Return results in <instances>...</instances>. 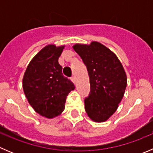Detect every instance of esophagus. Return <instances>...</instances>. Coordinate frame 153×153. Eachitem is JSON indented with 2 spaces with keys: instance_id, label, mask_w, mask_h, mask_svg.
Returning a JSON list of instances; mask_svg holds the SVG:
<instances>
[{
  "instance_id": "1",
  "label": "esophagus",
  "mask_w": 153,
  "mask_h": 153,
  "mask_svg": "<svg viewBox=\"0 0 153 153\" xmlns=\"http://www.w3.org/2000/svg\"><path fill=\"white\" fill-rule=\"evenodd\" d=\"M71 80H72V81H73L74 83L75 82V81H76V78H75V75H72V77H71Z\"/></svg>"
}]
</instances>
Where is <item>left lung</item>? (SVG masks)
Here are the masks:
<instances>
[{
    "mask_svg": "<svg viewBox=\"0 0 153 153\" xmlns=\"http://www.w3.org/2000/svg\"><path fill=\"white\" fill-rule=\"evenodd\" d=\"M74 50L85 64L90 92L84 99L88 116L95 122L106 121L118 107L126 87V75L116 55L103 44H75Z\"/></svg>",
    "mask_w": 153,
    "mask_h": 153,
    "instance_id": "obj_1",
    "label": "left lung"
}]
</instances>
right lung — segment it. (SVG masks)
Masks as SVG:
<instances>
[{
  "label": "right lung",
  "mask_w": 153,
  "mask_h": 153,
  "mask_svg": "<svg viewBox=\"0 0 153 153\" xmlns=\"http://www.w3.org/2000/svg\"><path fill=\"white\" fill-rule=\"evenodd\" d=\"M64 46L50 44L43 48L32 59L23 78L24 94L34 110L52 118L65 108L68 94L75 89L73 83L64 77L58 58Z\"/></svg>",
  "instance_id": "1"
}]
</instances>
